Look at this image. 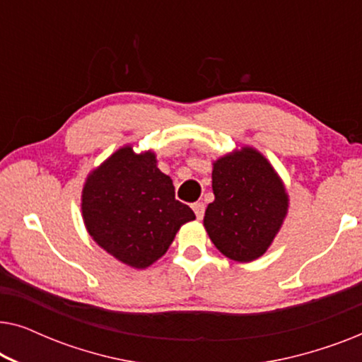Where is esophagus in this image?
<instances>
[{
  "label": "esophagus",
  "mask_w": 362,
  "mask_h": 362,
  "mask_svg": "<svg viewBox=\"0 0 362 362\" xmlns=\"http://www.w3.org/2000/svg\"><path fill=\"white\" fill-rule=\"evenodd\" d=\"M192 211H194L197 219H202V217H204L206 206L202 204V202H194V204H192Z\"/></svg>",
  "instance_id": "34e87169"
}]
</instances>
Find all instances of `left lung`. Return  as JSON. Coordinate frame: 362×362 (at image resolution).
I'll list each match as a JSON object with an SVG mask.
<instances>
[{
    "instance_id": "8db88e82",
    "label": "left lung",
    "mask_w": 362,
    "mask_h": 362,
    "mask_svg": "<svg viewBox=\"0 0 362 362\" xmlns=\"http://www.w3.org/2000/svg\"><path fill=\"white\" fill-rule=\"evenodd\" d=\"M214 201L204 227L227 259L257 260L272 245L288 212V192L259 150L240 146L212 163Z\"/></svg>"
}]
</instances>
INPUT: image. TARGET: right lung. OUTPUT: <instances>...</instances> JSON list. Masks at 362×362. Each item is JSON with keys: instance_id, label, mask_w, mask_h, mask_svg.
<instances>
[{"instance_id": "add662e5", "label": "right lung", "mask_w": 362, "mask_h": 362, "mask_svg": "<svg viewBox=\"0 0 362 362\" xmlns=\"http://www.w3.org/2000/svg\"><path fill=\"white\" fill-rule=\"evenodd\" d=\"M151 150L125 145L88 173L82 189V219L107 254L133 269L161 259L182 224L194 221L189 206L175 199L173 180L156 166Z\"/></svg>"}]
</instances>
